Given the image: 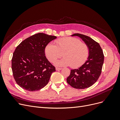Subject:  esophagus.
I'll return each mask as SVG.
<instances>
[{"mask_svg": "<svg viewBox=\"0 0 120 120\" xmlns=\"http://www.w3.org/2000/svg\"><path fill=\"white\" fill-rule=\"evenodd\" d=\"M62 68H58V67H56V71H60V70H62Z\"/></svg>", "mask_w": 120, "mask_h": 120, "instance_id": "1", "label": "esophagus"}]
</instances>
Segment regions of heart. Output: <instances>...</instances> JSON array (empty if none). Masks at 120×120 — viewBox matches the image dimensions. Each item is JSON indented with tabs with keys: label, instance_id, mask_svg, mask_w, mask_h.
<instances>
[{
	"label": "heart",
	"instance_id": "obj_1",
	"mask_svg": "<svg viewBox=\"0 0 120 120\" xmlns=\"http://www.w3.org/2000/svg\"><path fill=\"white\" fill-rule=\"evenodd\" d=\"M55 44V46L49 44L46 46L45 54L52 63L60 58L63 54L64 57L56 62L57 66L78 68L85 63L89 57L90 50L87 45L76 38H63L56 40Z\"/></svg>",
	"mask_w": 120,
	"mask_h": 120
}]
</instances>
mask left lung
I'll use <instances>...</instances> for the list:
<instances>
[{
	"instance_id": "obj_1",
	"label": "left lung",
	"mask_w": 120,
	"mask_h": 120,
	"mask_svg": "<svg viewBox=\"0 0 120 120\" xmlns=\"http://www.w3.org/2000/svg\"><path fill=\"white\" fill-rule=\"evenodd\" d=\"M80 37L89 48L90 53L85 63L77 69L71 70L67 83L77 89H85L96 82L101 74L104 61L103 50L99 44L86 35L74 34Z\"/></svg>"
}]
</instances>
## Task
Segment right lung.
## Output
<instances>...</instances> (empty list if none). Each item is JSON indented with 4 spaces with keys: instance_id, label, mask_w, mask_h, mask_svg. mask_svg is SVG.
Here are the masks:
<instances>
[{
    "instance_id": "right-lung-1",
    "label": "right lung",
    "mask_w": 120,
    "mask_h": 120,
    "mask_svg": "<svg viewBox=\"0 0 120 120\" xmlns=\"http://www.w3.org/2000/svg\"><path fill=\"white\" fill-rule=\"evenodd\" d=\"M56 36L38 33L23 40L16 48L11 69L16 83L30 91L41 90L48 83L55 68L45 56V49Z\"/></svg>"
}]
</instances>
